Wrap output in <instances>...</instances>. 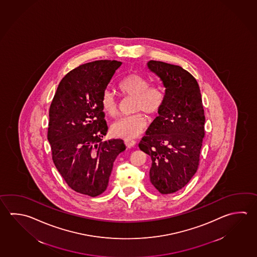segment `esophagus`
Listing matches in <instances>:
<instances>
[{"label":"esophagus","instance_id":"34e87169","mask_svg":"<svg viewBox=\"0 0 257 257\" xmlns=\"http://www.w3.org/2000/svg\"><path fill=\"white\" fill-rule=\"evenodd\" d=\"M124 142H125V145L127 148H132V147H134L136 145L135 140H131V139H125Z\"/></svg>","mask_w":257,"mask_h":257}]
</instances>
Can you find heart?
<instances>
[{
	"label": "heart",
	"instance_id": "obj_1",
	"mask_svg": "<svg viewBox=\"0 0 257 257\" xmlns=\"http://www.w3.org/2000/svg\"><path fill=\"white\" fill-rule=\"evenodd\" d=\"M118 89L123 95L134 97V111L145 112L153 117L160 110L164 103V92L157 85H150V80L144 75L131 73L122 79ZM103 110L114 117L118 112V105L115 94L110 89H105L100 97ZM147 126V120L142 113L138 112L125 116L112 124L113 135L125 139H133L140 135Z\"/></svg>",
	"mask_w": 257,
	"mask_h": 257
}]
</instances>
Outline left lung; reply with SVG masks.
<instances>
[{
	"label": "left lung",
	"instance_id": "left-lung-1",
	"mask_svg": "<svg viewBox=\"0 0 257 257\" xmlns=\"http://www.w3.org/2000/svg\"><path fill=\"white\" fill-rule=\"evenodd\" d=\"M166 88L159 116L140 140L152 164L150 182L161 194L178 191L196 174L205 137V113L196 79L182 67L150 61Z\"/></svg>",
	"mask_w": 257,
	"mask_h": 257
}]
</instances>
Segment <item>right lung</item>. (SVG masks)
<instances>
[{
    "label": "right lung",
    "mask_w": 257,
    "mask_h": 257,
    "mask_svg": "<svg viewBox=\"0 0 257 257\" xmlns=\"http://www.w3.org/2000/svg\"><path fill=\"white\" fill-rule=\"evenodd\" d=\"M121 64L105 60L70 70L49 110L53 163L71 189L92 197L107 189L113 163L126 150L122 140L101 141L107 126L100 97Z\"/></svg>",
    "instance_id": "add662e5"
}]
</instances>
